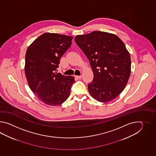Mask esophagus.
<instances>
[{
    "label": "esophagus",
    "mask_w": 156,
    "mask_h": 156,
    "mask_svg": "<svg viewBox=\"0 0 156 156\" xmlns=\"http://www.w3.org/2000/svg\"><path fill=\"white\" fill-rule=\"evenodd\" d=\"M75 77L78 79H81L82 76H75Z\"/></svg>",
    "instance_id": "esophagus-1"
}]
</instances>
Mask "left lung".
I'll list each match as a JSON object with an SVG mask.
<instances>
[{
	"mask_svg": "<svg viewBox=\"0 0 156 156\" xmlns=\"http://www.w3.org/2000/svg\"><path fill=\"white\" fill-rule=\"evenodd\" d=\"M75 41L90 61L94 73L88 90L94 99L106 103L126 87L131 72L129 52L123 41L113 33L93 31L77 35Z\"/></svg>",
	"mask_w": 156,
	"mask_h": 156,
	"instance_id": "obj_1",
	"label": "left lung"
}]
</instances>
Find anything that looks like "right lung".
<instances>
[{
	"label": "right lung",
	"instance_id": "1",
	"mask_svg": "<svg viewBox=\"0 0 156 156\" xmlns=\"http://www.w3.org/2000/svg\"><path fill=\"white\" fill-rule=\"evenodd\" d=\"M73 38L58 33H44L27 50L24 72L28 85L48 105L57 106L65 102L75 82L73 76L56 71L60 58L70 48Z\"/></svg>",
	"mask_w": 156,
	"mask_h": 156
}]
</instances>
